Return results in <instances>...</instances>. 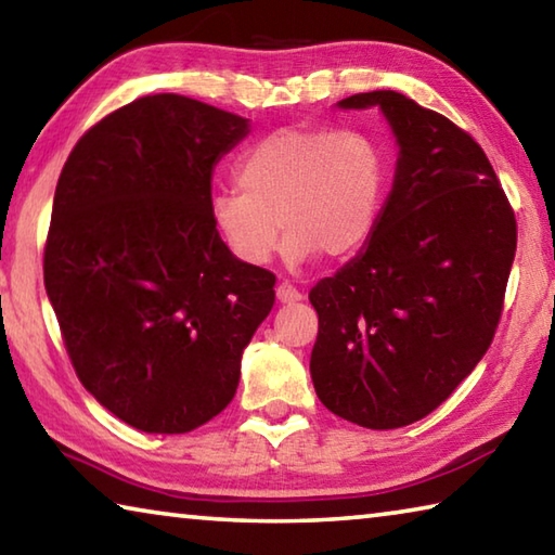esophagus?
<instances>
[{
	"label": "esophagus",
	"instance_id": "1",
	"mask_svg": "<svg viewBox=\"0 0 555 555\" xmlns=\"http://www.w3.org/2000/svg\"><path fill=\"white\" fill-rule=\"evenodd\" d=\"M276 298L281 300V304H298V300L304 298V294H300V291L294 284L284 281V284L276 286Z\"/></svg>",
	"mask_w": 555,
	"mask_h": 555
}]
</instances>
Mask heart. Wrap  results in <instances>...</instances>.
<instances>
[{
	"label": "heart",
	"instance_id": "obj_1",
	"mask_svg": "<svg viewBox=\"0 0 555 555\" xmlns=\"http://www.w3.org/2000/svg\"><path fill=\"white\" fill-rule=\"evenodd\" d=\"M234 183L240 193L215 195L210 218L244 264L264 267L274 257L279 224L291 261L345 259L377 228L387 156L367 131L288 127L242 154Z\"/></svg>",
	"mask_w": 555,
	"mask_h": 555
}]
</instances>
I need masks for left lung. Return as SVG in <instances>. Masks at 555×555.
Here are the masks:
<instances>
[{"instance_id":"obj_1","label":"left lung","mask_w":555,"mask_h":555,"mask_svg":"<svg viewBox=\"0 0 555 555\" xmlns=\"http://www.w3.org/2000/svg\"><path fill=\"white\" fill-rule=\"evenodd\" d=\"M379 105L401 146L397 178L364 251L311 288L318 399L357 426L389 430L438 409L500 325L516 218L482 146L393 90Z\"/></svg>"}]
</instances>
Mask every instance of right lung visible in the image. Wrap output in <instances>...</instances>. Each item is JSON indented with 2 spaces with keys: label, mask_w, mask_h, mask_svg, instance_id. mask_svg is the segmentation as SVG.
I'll use <instances>...</instances> for the list:
<instances>
[{
  "label": "right lung",
  "mask_w": 555,
  "mask_h": 555,
  "mask_svg": "<svg viewBox=\"0 0 555 555\" xmlns=\"http://www.w3.org/2000/svg\"><path fill=\"white\" fill-rule=\"evenodd\" d=\"M247 119L158 92L78 139L55 185L43 284L73 370L144 434L228 406L276 276L234 259L210 218L218 158Z\"/></svg>",
  "instance_id": "right-lung-1"
}]
</instances>
